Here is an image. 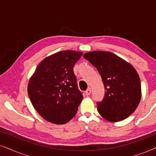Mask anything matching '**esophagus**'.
<instances>
[{"instance_id": "obj_1", "label": "esophagus", "mask_w": 156, "mask_h": 156, "mask_svg": "<svg viewBox=\"0 0 156 156\" xmlns=\"http://www.w3.org/2000/svg\"><path fill=\"white\" fill-rule=\"evenodd\" d=\"M85 94H86L87 96H89L91 94V89L90 88H88L86 90V91H85Z\"/></svg>"}]
</instances>
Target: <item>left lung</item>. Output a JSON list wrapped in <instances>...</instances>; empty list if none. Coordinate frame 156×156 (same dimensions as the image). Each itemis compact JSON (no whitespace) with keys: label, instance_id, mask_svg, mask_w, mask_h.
I'll return each mask as SVG.
<instances>
[{"label":"left lung","instance_id":"1","mask_svg":"<svg viewBox=\"0 0 156 156\" xmlns=\"http://www.w3.org/2000/svg\"><path fill=\"white\" fill-rule=\"evenodd\" d=\"M101 74L106 92L97 103V109L104 119L117 122L135 112L141 99L139 76L133 66L114 53L92 51L83 55Z\"/></svg>","mask_w":156,"mask_h":156}]
</instances>
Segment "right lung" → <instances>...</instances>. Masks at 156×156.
<instances>
[{
	"label": "right lung",
	"mask_w": 156,
	"mask_h": 156,
	"mask_svg": "<svg viewBox=\"0 0 156 156\" xmlns=\"http://www.w3.org/2000/svg\"><path fill=\"white\" fill-rule=\"evenodd\" d=\"M83 52L63 50L47 57L37 65L27 84L31 103L49 122L65 124L75 116L82 101L73 72Z\"/></svg>",
	"instance_id": "add662e5"
}]
</instances>
